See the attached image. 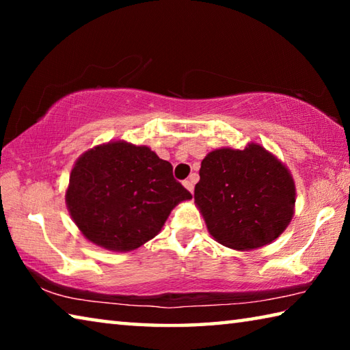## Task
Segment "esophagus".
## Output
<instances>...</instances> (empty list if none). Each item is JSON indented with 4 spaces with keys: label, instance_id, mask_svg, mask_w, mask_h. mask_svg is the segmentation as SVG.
Here are the masks:
<instances>
[{
    "label": "esophagus",
    "instance_id": "34e87169",
    "mask_svg": "<svg viewBox=\"0 0 350 350\" xmlns=\"http://www.w3.org/2000/svg\"><path fill=\"white\" fill-rule=\"evenodd\" d=\"M183 187H185L189 193H193V189H194V183H193V180L189 179V180H183Z\"/></svg>",
    "mask_w": 350,
    "mask_h": 350
}]
</instances>
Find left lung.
<instances>
[{
  "label": "left lung",
  "mask_w": 350,
  "mask_h": 350,
  "mask_svg": "<svg viewBox=\"0 0 350 350\" xmlns=\"http://www.w3.org/2000/svg\"><path fill=\"white\" fill-rule=\"evenodd\" d=\"M199 176L194 202L219 244L234 250L264 247L292 221L293 177L280 159L259 144L208 152Z\"/></svg>",
  "instance_id": "left-lung-1"
}]
</instances>
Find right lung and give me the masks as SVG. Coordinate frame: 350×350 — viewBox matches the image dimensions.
Listing matches in <instances>:
<instances>
[{"label": "right lung", "instance_id": "obj_1", "mask_svg": "<svg viewBox=\"0 0 350 350\" xmlns=\"http://www.w3.org/2000/svg\"><path fill=\"white\" fill-rule=\"evenodd\" d=\"M191 198L170 162L125 140L83 152L66 189L69 215L81 234L112 252L144 245L161 232L171 210Z\"/></svg>", "mask_w": 350, "mask_h": 350}]
</instances>
